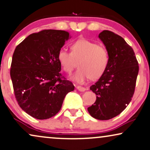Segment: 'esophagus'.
I'll return each mask as SVG.
<instances>
[{
  "label": "esophagus",
  "mask_w": 150,
  "mask_h": 150,
  "mask_svg": "<svg viewBox=\"0 0 150 150\" xmlns=\"http://www.w3.org/2000/svg\"><path fill=\"white\" fill-rule=\"evenodd\" d=\"M75 87H76V88L79 91H81V92H83L85 91L86 88L84 87H82V86H75Z\"/></svg>",
  "instance_id": "esophagus-1"
}]
</instances>
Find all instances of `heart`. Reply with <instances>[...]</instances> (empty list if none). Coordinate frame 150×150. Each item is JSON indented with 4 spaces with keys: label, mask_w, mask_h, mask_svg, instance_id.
Returning <instances> with one entry per match:
<instances>
[{
    "label": "heart",
    "mask_w": 150,
    "mask_h": 150,
    "mask_svg": "<svg viewBox=\"0 0 150 150\" xmlns=\"http://www.w3.org/2000/svg\"><path fill=\"white\" fill-rule=\"evenodd\" d=\"M71 51L60 49L57 59L69 74L77 67L78 62L79 69L73 77L77 82L83 83L89 78L98 79L104 73L109 61L108 53L104 47L86 39H79L71 44Z\"/></svg>",
    "instance_id": "obj_1"
}]
</instances>
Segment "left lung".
Here are the masks:
<instances>
[{
	"label": "left lung",
	"instance_id": "1",
	"mask_svg": "<svg viewBox=\"0 0 150 150\" xmlns=\"http://www.w3.org/2000/svg\"><path fill=\"white\" fill-rule=\"evenodd\" d=\"M99 38L105 46L109 61L104 73L90 87L97 99L88 111L95 119L108 120L122 112L131 101L139 63L132 48L120 35L104 30Z\"/></svg>",
	"mask_w": 150,
	"mask_h": 150
}]
</instances>
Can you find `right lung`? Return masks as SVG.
<instances>
[{"label":"right lung","instance_id":"right-lung-1","mask_svg":"<svg viewBox=\"0 0 150 150\" xmlns=\"http://www.w3.org/2000/svg\"><path fill=\"white\" fill-rule=\"evenodd\" d=\"M69 38L67 31L42 30L26 38L13 52L10 75L15 97L20 107L35 119L55 116L67 94L75 88L59 73L57 59Z\"/></svg>","mask_w":150,"mask_h":150}]
</instances>
